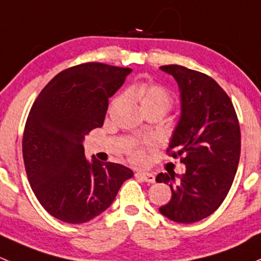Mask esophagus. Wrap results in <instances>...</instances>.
<instances>
[{
	"label": "esophagus",
	"instance_id": "esophagus-1",
	"mask_svg": "<svg viewBox=\"0 0 261 261\" xmlns=\"http://www.w3.org/2000/svg\"><path fill=\"white\" fill-rule=\"evenodd\" d=\"M136 176L138 178H142L147 184H153L154 182V174L149 173V172H137Z\"/></svg>",
	"mask_w": 261,
	"mask_h": 261
}]
</instances>
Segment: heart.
Returning <instances> with one entry per match:
<instances>
[{
  "label": "heart",
  "mask_w": 261,
  "mask_h": 261,
  "mask_svg": "<svg viewBox=\"0 0 261 261\" xmlns=\"http://www.w3.org/2000/svg\"><path fill=\"white\" fill-rule=\"evenodd\" d=\"M128 96L137 101L141 106L142 111L148 109H161L167 112L172 106V96L166 88L157 84H147V83H139L133 85L128 89ZM152 142H148L147 146H152ZM132 161L134 163H142L144 161V149L142 147H136L129 152Z\"/></svg>",
  "instance_id": "1"
}]
</instances>
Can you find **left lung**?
<instances>
[{
    "instance_id": "1",
    "label": "left lung",
    "mask_w": 261,
    "mask_h": 261,
    "mask_svg": "<svg viewBox=\"0 0 261 261\" xmlns=\"http://www.w3.org/2000/svg\"><path fill=\"white\" fill-rule=\"evenodd\" d=\"M160 69L174 77L181 101L167 152L186 166L181 176L155 177L172 191L160 212L174 222L192 224L210 216L229 193L240 158V125L229 95L208 75L179 65Z\"/></svg>"
}]
</instances>
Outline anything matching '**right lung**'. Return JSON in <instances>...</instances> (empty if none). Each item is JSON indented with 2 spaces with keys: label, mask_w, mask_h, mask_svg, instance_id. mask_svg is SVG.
Returning <instances> with one entry per match:
<instances>
[{
  "label": "right lung",
  "mask_w": 261,
  "mask_h": 261,
  "mask_svg": "<svg viewBox=\"0 0 261 261\" xmlns=\"http://www.w3.org/2000/svg\"><path fill=\"white\" fill-rule=\"evenodd\" d=\"M129 68L85 63L59 72L41 90L26 120L22 154L29 182L51 216L83 224L106 211L133 171L87 160L85 136L104 123L108 99Z\"/></svg>",
  "instance_id": "add662e5"
}]
</instances>
